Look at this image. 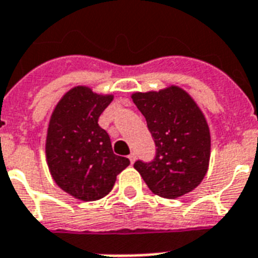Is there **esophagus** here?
Segmentation results:
<instances>
[{
	"label": "esophagus",
	"mask_w": 258,
	"mask_h": 258,
	"mask_svg": "<svg viewBox=\"0 0 258 258\" xmlns=\"http://www.w3.org/2000/svg\"><path fill=\"white\" fill-rule=\"evenodd\" d=\"M127 158L131 159L132 163H134V161H136V158H137V155L134 154V153H132V154H129V157H127Z\"/></svg>",
	"instance_id": "1"
}]
</instances>
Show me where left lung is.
I'll return each instance as SVG.
<instances>
[{
    "instance_id": "obj_1",
    "label": "left lung",
    "mask_w": 258,
    "mask_h": 258,
    "mask_svg": "<svg viewBox=\"0 0 258 258\" xmlns=\"http://www.w3.org/2000/svg\"><path fill=\"white\" fill-rule=\"evenodd\" d=\"M132 99L146 118L157 148L153 161H137L134 169L153 192L166 199L197 188L211 154L210 129L197 103L175 86L158 92H136Z\"/></svg>"
}]
</instances>
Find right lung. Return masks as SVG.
<instances>
[{
	"mask_svg": "<svg viewBox=\"0 0 258 258\" xmlns=\"http://www.w3.org/2000/svg\"><path fill=\"white\" fill-rule=\"evenodd\" d=\"M113 100L88 87L70 89L55 106L48 124L46 158L61 190L84 202L101 199L131 161L113 153L99 117Z\"/></svg>",
	"mask_w": 258,
	"mask_h": 258,
	"instance_id": "obj_1",
	"label": "right lung"
}]
</instances>
